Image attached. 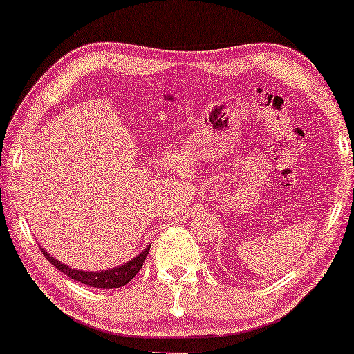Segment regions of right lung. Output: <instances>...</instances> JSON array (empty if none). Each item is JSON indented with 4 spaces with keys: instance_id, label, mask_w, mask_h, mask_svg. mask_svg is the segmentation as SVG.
Segmentation results:
<instances>
[{
    "instance_id": "obj_1",
    "label": "right lung",
    "mask_w": 354,
    "mask_h": 354,
    "mask_svg": "<svg viewBox=\"0 0 354 354\" xmlns=\"http://www.w3.org/2000/svg\"><path fill=\"white\" fill-rule=\"evenodd\" d=\"M40 248L41 252H44L46 260H48L55 269L64 272L65 275H68V277L73 279V281L80 282V284H85V286L97 287V289H118V287H122L126 286L127 282H131V279H134V275L141 270L142 263H145V259L147 257V254H149L151 245H147L141 254L136 255L134 259L127 260V262L122 263V266L109 267L106 270H95V272L73 269V267L67 266V263L58 262L57 259H53L44 247Z\"/></svg>"
}]
</instances>
